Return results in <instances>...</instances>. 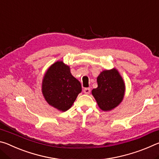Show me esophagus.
I'll return each instance as SVG.
<instances>
[{"label":"esophagus","mask_w":159,"mask_h":159,"mask_svg":"<svg viewBox=\"0 0 159 159\" xmlns=\"http://www.w3.org/2000/svg\"><path fill=\"white\" fill-rule=\"evenodd\" d=\"M83 93H84L85 94H86V95H88V94H90V88H85V89L83 90Z\"/></svg>","instance_id":"esophagus-1"}]
</instances>
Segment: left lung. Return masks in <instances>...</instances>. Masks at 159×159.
<instances>
[{"label": "left lung", "instance_id": "left-lung-1", "mask_svg": "<svg viewBox=\"0 0 159 159\" xmlns=\"http://www.w3.org/2000/svg\"><path fill=\"white\" fill-rule=\"evenodd\" d=\"M98 88L92 94L102 111H111L122 102L125 94V83L115 68L102 71L98 79Z\"/></svg>", "mask_w": 159, "mask_h": 159}]
</instances>
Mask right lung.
<instances>
[{"label": "right lung", "instance_id": "right-lung-1", "mask_svg": "<svg viewBox=\"0 0 159 159\" xmlns=\"http://www.w3.org/2000/svg\"><path fill=\"white\" fill-rule=\"evenodd\" d=\"M81 90L80 83L72 76L69 66L62 61L52 64L43 79L42 93L45 100L61 111L71 108Z\"/></svg>", "mask_w": 159, "mask_h": 159}]
</instances>
